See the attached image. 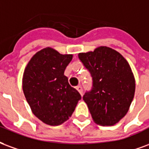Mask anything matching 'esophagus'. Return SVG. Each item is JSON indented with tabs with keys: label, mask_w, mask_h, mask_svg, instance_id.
I'll return each instance as SVG.
<instances>
[{
	"label": "esophagus",
	"mask_w": 149,
	"mask_h": 149,
	"mask_svg": "<svg viewBox=\"0 0 149 149\" xmlns=\"http://www.w3.org/2000/svg\"><path fill=\"white\" fill-rule=\"evenodd\" d=\"M76 89H77V91H79V93H80V94L81 95H82V88L81 86H78L77 87H76Z\"/></svg>",
	"instance_id": "obj_1"
}]
</instances>
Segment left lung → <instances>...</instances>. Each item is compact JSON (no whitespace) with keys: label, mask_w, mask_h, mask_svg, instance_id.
<instances>
[{"label":"left lung","mask_w":149,"mask_h":149,"mask_svg":"<svg viewBox=\"0 0 149 149\" xmlns=\"http://www.w3.org/2000/svg\"><path fill=\"white\" fill-rule=\"evenodd\" d=\"M79 58L93 80L92 89L83 100L96 124L113 125L130 109L135 93V79L129 63L119 52L108 47L79 53Z\"/></svg>","instance_id":"obj_1"}]
</instances>
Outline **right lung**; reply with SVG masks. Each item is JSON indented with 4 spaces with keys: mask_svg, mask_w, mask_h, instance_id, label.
Listing matches in <instances>:
<instances>
[{
    "mask_svg": "<svg viewBox=\"0 0 149 149\" xmlns=\"http://www.w3.org/2000/svg\"><path fill=\"white\" fill-rule=\"evenodd\" d=\"M72 58L46 47L36 53L25 67L24 94L35 116L47 125H59L68 120L81 99L64 75Z\"/></svg>",
    "mask_w": 149,
    "mask_h": 149,
    "instance_id": "1",
    "label": "right lung"
}]
</instances>
